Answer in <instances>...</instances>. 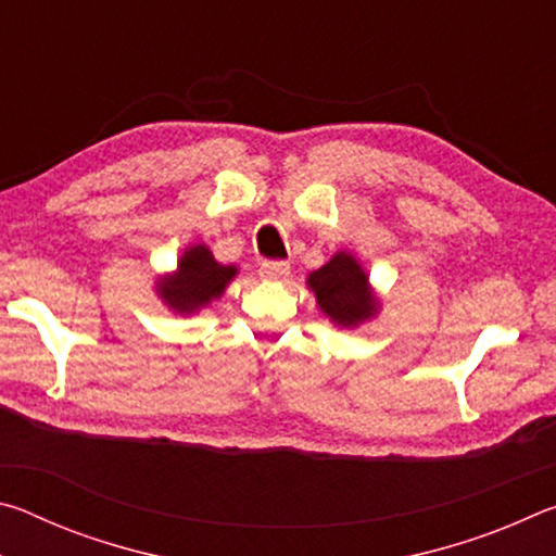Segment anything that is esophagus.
Masks as SVG:
<instances>
[{"label": "esophagus", "instance_id": "esophagus-1", "mask_svg": "<svg viewBox=\"0 0 556 556\" xmlns=\"http://www.w3.org/2000/svg\"><path fill=\"white\" fill-rule=\"evenodd\" d=\"M260 275L265 279H277L279 281V279H287L291 275V267L287 265V262H277V260L262 262Z\"/></svg>", "mask_w": 556, "mask_h": 556}]
</instances>
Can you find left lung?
<instances>
[{
  "label": "left lung",
  "mask_w": 556,
  "mask_h": 556,
  "mask_svg": "<svg viewBox=\"0 0 556 556\" xmlns=\"http://www.w3.org/2000/svg\"><path fill=\"white\" fill-rule=\"evenodd\" d=\"M306 285L316 294V304L336 326L355 328L378 314L368 275L351 252H336L321 269L308 275Z\"/></svg>",
  "instance_id": "obj_1"
}]
</instances>
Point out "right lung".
Returning a JSON list of instances; mask_svg holds the SVG:
<instances>
[{"label":"right lung","instance_id":"obj_1","mask_svg":"<svg viewBox=\"0 0 556 556\" xmlns=\"http://www.w3.org/2000/svg\"><path fill=\"white\" fill-rule=\"evenodd\" d=\"M235 275H238V267L220 265L205 244H193L178 260L174 275L159 279L156 294L174 312L193 314L220 299Z\"/></svg>","mask_w":556,"mask_h":556}]
</instances>
